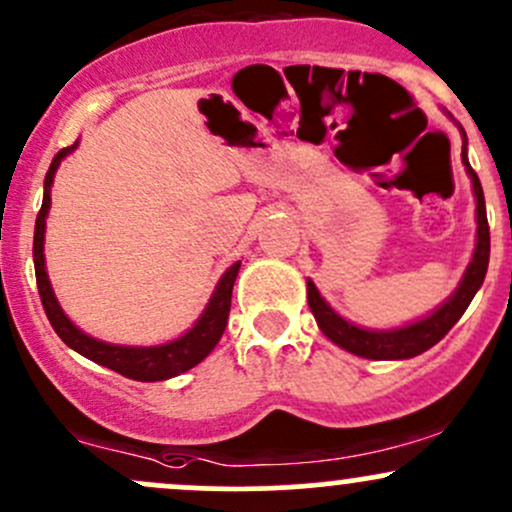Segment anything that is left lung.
Listing matches in <instances>:
<instances>
[{
  "label": "left lung",
  "instance_id": "left-lung-1",
  "mask_svg": "<svg viewBox=\"0 0 512 512\" xmlns=\"http://www.w3.org/2000/svg\"><path fill=\"white\" fill-rule=\"evenodd\" d=\"M461 161H464L466 173H469L476 195V249L464 278H461L459 288H456L452 298L444 302V305H439L432 315L398 329L356 327V324L344 320L342 315H337V312L327 305V300L322 298L320 290L315 288V283L307 280V302H310V310L312 315H315L317 324H320L324 337L332 339L334 344L342 346L349 354L364 356V359L373 361H393L412 359V356L432 349V346L459 322V317L464 315L469 302L474 300L476 290L483 285V278H486L488 271V256H491V232H488L486 200H483L481 180H478L474 168L469 166V156H466V134L464 146H461Z\"/></svg>",
  "mask_w": 512,
  "mask_h": 512
}]
</instances>
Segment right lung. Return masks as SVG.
<instances>
[{"label":"right lung","mask_w":512,"mask_h":512,"mask_svg":"<svg viewBox=\"0 0 512 512\" xmlns=\"http://www.w3.org/2000/svg\"><path fill=\"white\" fill-rule=\"evenodd\" d=\"M78 148V141L68 148H60L56 158L51 161L46 180H43V205L41 212L36 217V229H34V268H36V283H38V295H41L43 310H46L48 322L56 329V334L63 339L65 344L73 351L85 356V359L95 361V364L112 368V371L122 373V376L131 378V381H166V378L178 376V373L190 371L192 366L200 364L205 356H210V351L217 346L222 339L224 327L229 320V307H232V288L236 273H239L241 263L236 261L234 266L227 268L222 278H219L217 288H214L210 302H207L205 312L200 315V320L192 324V329L183 334V337L173 339L168 344L158 346H122V344H107L100 339L90 337L82 329L75 327L70 322V317L65 315L63 307L58 305L56 293L51 288V280L46 273V258H43V239H46V217L51 210V185L56 178V170L68 153H73Z\"/></svg>","instance_id":"right-lung-1"}]
</instances>
